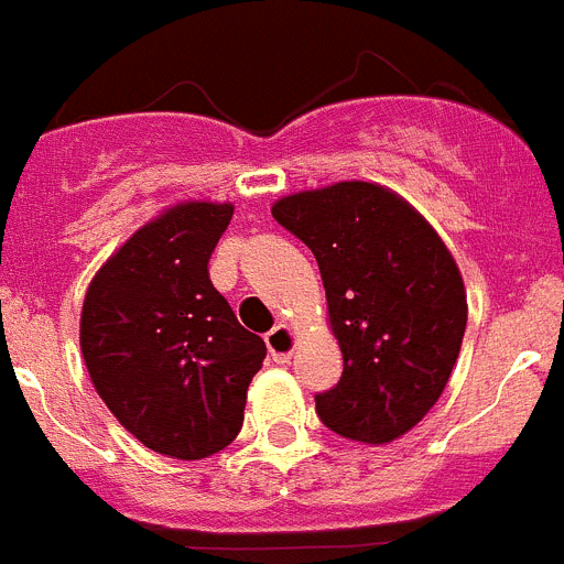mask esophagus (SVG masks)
<instances>
[{
    "label": "esophagus",
    "instance_id": "obj_1",
    "mask_svg": "<svg viewBox=\"0 0 564 564\" xmlns=\"http://www.w3.org/2000/svg\"><path fill=\"white\" fill-rule=\"evenodd\" d=\"M268 350H271V358L276 364H288L291 361L293 350H296V333L291 330L288 325H276L271 333L265 336Z\"/></svg>",
    "mask_w": 564,
    "mask_h": 564
}]
</instances>
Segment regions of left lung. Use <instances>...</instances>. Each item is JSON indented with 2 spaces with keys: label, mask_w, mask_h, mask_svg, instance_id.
<instances>
[{
  "label": "left lung",
  "mask_w": 564,
  "mask_h": 564,
  "mask_svg": "<svg viewBox=\"0 0 564 564\" xmlns=\"http://www.w3.org/2000/svg\"><path fill=\"white\" fill-rule=\"evenodd\" d=\"M273 220L313 251L344 372L316 395L336 435L390 443L446 390L466 333L455 257L410 203L378 183L344 181L288 194Z\"/></svg>",
  "instance_id": "obj_1"
}]
</instances>
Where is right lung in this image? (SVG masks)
Returning a JSON list of instances; mask_svg holds the SVG:
<instances>
[{
	"instance_id": "add662e5",
	"label": "right lung",
	"mask_w": 564,
	"mask_h": 564,
	"mask_svg": "<svg viewBox=\"0 0 564 564\" xmlns=\"http://www.w3.org/2000/svg\"><path fill=\"white\" fill-rule=\"evenodd\" d=\"M231 203H177L132 234L89 282L82 352L93 387L147 449L217 455L242 430L265 341L212 285Z\"/></svg>"
}]
</instances>
